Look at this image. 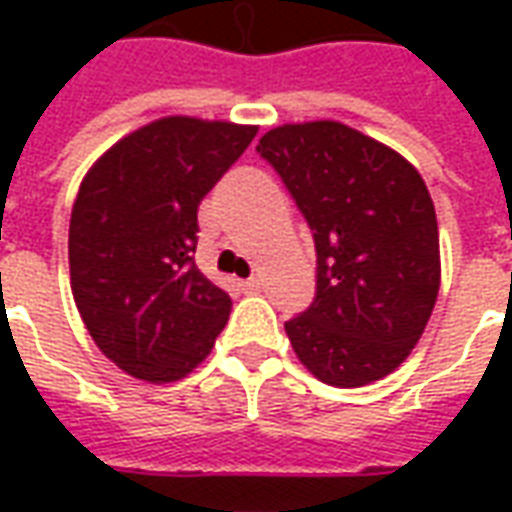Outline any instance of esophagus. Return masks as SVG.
<instances>
[{
    "label": "esophagus",
    "instance_id": "34e87169",
    "mask_svg": "<svg viewBox=\"0 0 512 512\" xmlns=\"http://www.w3.org/2000/svg\"><path fill=\"white\" fill-rule=\"evenodd\" d=\"M241 288L246 290V293H257V290L263 288V279L260 277H249L246 282H241Z\"/></svg>",
    "mask_w": 512,
    "mask_h": 512
}]
</instances>
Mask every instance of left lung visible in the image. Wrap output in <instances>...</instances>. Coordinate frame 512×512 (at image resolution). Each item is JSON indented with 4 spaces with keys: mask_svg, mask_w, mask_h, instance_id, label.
Here are the masks:
<instances>
[{
    "mask_svg": "<svg viewBox=\"0 0 512 512\" xmlns=\"http://www.w3.org/2000/svg\"><path fill=\"white\" fill-rule=\"evenodd\" d=\"M307 219L318 285L285 323L301 365L351 389L389 376L439 296V224L406 158L354 128L315 120L271 128L260 145Z\"/></svg>",
    "mask_w": 512,
    "mask_h": 512,
    "instance_id": "left-lung-1",
    "label": "left lung"
}]
</instances>
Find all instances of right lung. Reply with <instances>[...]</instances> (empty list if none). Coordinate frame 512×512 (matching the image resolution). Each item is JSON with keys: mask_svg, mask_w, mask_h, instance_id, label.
Masks as SVG:
<instances>
[{"mask_svg": "<svg viewBox=\"0 0 512 512\" xmlns=\"http://www.w3.org/2000/svg\"><path fill=\"white\" fill-rule=\"evenodd\" d=\"M255 134L164 117L109 147L82 180L68 233L73 299L128 376L178 381L211 354L233 301L194 266L197 208Z\"/></svg>", "mask_w": 512, "mask_h": 512, "instance_id": "right-lung-1", "label": "right lung"}]
</instances>
